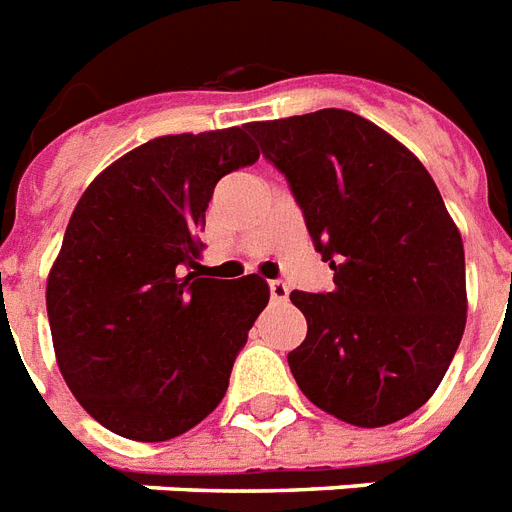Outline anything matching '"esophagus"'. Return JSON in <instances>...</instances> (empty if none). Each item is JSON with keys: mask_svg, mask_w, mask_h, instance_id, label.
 Segmentation results:
<instances>
[{"mask_svg": "<svg viewBox=\"0 0 512 512\" xmlns=\"http://www.w3.org/2000/svg\"><path fill=\"white\" fill-rule=\"evenodd\" d=\"M268 290H271L273 303H284V300H287V295H290V287H287L284 282H271L268 284Z\"/></svg>", "mask_w": 512, "mask_h": 512, "instance_id": "34e87169", "label": "esophagus"}]
</instances>
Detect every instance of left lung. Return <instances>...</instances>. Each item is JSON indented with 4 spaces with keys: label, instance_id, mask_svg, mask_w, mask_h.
I'll return each mask as SVG.
<instances>
[{
    "label": "left lung",
    "instance_id": "8db88e82",
    "mask_svg": "<svg viewBox=\"0 0 512 512\" xmlns=\"http://www.w3.org/2000/svg\"><path fill=\"white\" fill-rule=\"evenodd\" d=\"M282 171L333 290H292L308 322L287 354L303 395L354 427L427 403L467 322L464 247L427 169L346 109L249 123Z\"/></svg>",
    "mask_w": 512,
    "mask_h": 512
}]
</instances>
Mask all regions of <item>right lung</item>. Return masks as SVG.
Wrapping results in <instances>:
<instances>
[{
  "instance_id": "obj_1",
  "label": "right lung",
  "mask_w": 512,
  "mask_h": 512,
  "mask_svg": "<svg viewBox=\"0 0 512 512\" xmlns=\"http://www.w3.org/2000/svg\"><path fill=\"white\" fill-rule=\"evenodd\" d=\"M260 158L247 126L158 136L93 179L48 279L61 376L109 432L161 443L220 405L268 303L260 276L195 263L214 187Z\"/></svg>"
}]
</instances>
